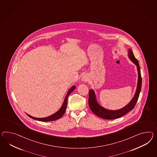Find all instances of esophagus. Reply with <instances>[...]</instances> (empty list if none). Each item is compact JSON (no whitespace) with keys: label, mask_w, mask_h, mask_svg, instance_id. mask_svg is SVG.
<instances>
[{"label":"esophagus","mask_w":157,"mask_h":157,"mask_svg":"<svg viewBox=\"0 0 157 157\" xmlns=\"http://www.w3.org/2000/svg\"><path fill=\"white\" fill-rule=\"evenodd\" d=\"M88 77L87 76H84L82 77V80L85 81H88Z\"/></svg>","instance_id":"34e87169"}]
</instances>
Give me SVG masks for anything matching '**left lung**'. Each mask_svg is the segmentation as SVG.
<instances>
[{"mask_svg": "<svg viewBox=\"0 0 157 157\" xmlns=\"http://www.w3.org/2000/svg\"><path fill=\"white\" fill-rule=\"evenodd\" d=\"M128 56L129 59L137 66L138 73L136 92L132 100L128 104L125 106V107L117 110H110L108 109H106L98 104L94 90L93 89H90L89 91L88 103L89 108L93 113H94L96 116L103 119L114 120L123 116L133 109L137 103L142 86V77L140 67L139 65L138 61L137 60V59L135 57L133 54V51L130 49H129Z\"/></svg>", "mask_w": 157, "mask_h": 157, "instance_id": "obj_1", "label": "left lung"}]
</instances>
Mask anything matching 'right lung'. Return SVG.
I'll use <instances>...</instances> for the list:
<instances>
[{"mask_svg":"<svg viewBox=\"0 0 157 157\" xmlns=\"http://www.w3.org/2000/svg\"><path fill=\"white\" fill-rule=\"evenodd\" d=\"M76 86H73L70 89L68 90V92L67 93L65 98L64 102L63 104V105L61 106V108L57 112L55 113V114H53L52 115L50 116L47 117H45V118H35L31 116H29L28 114H27V115L28 117H29L30 118H31L33 120H36L37 121H43V122H48V121H55L57 120L59 118H60L62 117V116L64 115L65 113V112L66 110V108H67V100H68V98L69 95L75 89Z\"/></svg>","mask_w":157,"mask_h":157,"instance_id":"obj_1","label":"right lung"}]
</instances>
